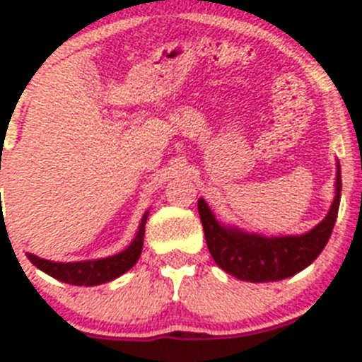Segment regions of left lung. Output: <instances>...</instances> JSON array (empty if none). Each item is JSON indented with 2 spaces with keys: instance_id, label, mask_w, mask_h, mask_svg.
<instances>
[{
  "instance_id": "left-lung-1",
  "label": "left lung",
  "mask_w": 362,
  "mask_h": 362,
  "mask_svg": "<svg viewBox=\"0 0 362 362\" xmlns=\"http://www.w3.org/2000/svg\"><path fill=\"white\" fill-rule=\"evenodd\" d=\"M341 201V170L337 165L335 199L328 216L305 235L288 238H261L221 226L210 212L209 204L197 201L204 239L210 255L226 274L250 283H268L296 276L312 264L321 254L334 230Z\"/></svg>"
}]
</instances>
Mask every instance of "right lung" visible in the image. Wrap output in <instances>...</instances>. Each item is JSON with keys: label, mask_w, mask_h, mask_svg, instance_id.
<instances>
[{"label": "right lung", "mask_w": 362, "mask_h": 362, "mask_svg": "<svg viewBox=\"0 0 362 362\" xmlns=\"http://www.w3.org/2000/svg\"><path fill=\"white\" fill-rule=\"evenodd\" d=\"M146 217H148V214L143 216L141 226H139V232H137L132 245L124 252L112 255V257L98 259V261H83V263H54V261H47V259L36 257L32 254H28V259L34 267L43 270L45 274H49L54 279L63 281V283L76 284V286H95V284L108 283V281L116 279L121 274L130 270L137 263L143 250Z\"/></svg>", "instance_id": "obj_1"}]
</instances>
